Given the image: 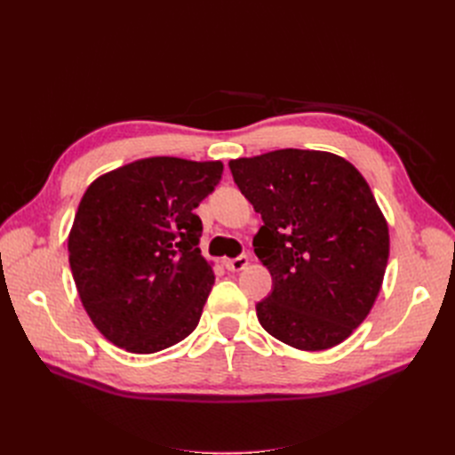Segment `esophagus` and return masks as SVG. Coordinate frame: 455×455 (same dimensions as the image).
Masks as SVG:
<instances>
[{"mask_svg":"<svg viewBox=\"0 0 455 455\" xmlns=\"http://www.w3.org/2000/svg\"><path fill=\"white\" fill-rule=\"evenodd\" d=\"M224 266L228 271H241L244 269L246 266H249V256L246 254H241L237 258H231V259H226Z\"/></svg>","mask_w":455,"mask_h":455,"instance_id":"obj_1","label":"esophagus"}]
</instances>
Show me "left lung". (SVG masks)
<instances>
[{
    "instance_id": "left-lung-1",
    "label": "left lung",
    "mask_w": 455,
    "mask_h": 455,
    "mask_svg": "<svg viewBox=\"0 0 455 455\" xmlns=\"http://www.w3.org/2000/svg\"><path fill=\"white\" fill-rule=\"evenodd\" d=\"M261 214L254 252L273 279L259 324L301 351L347 339L374 306L389 259V228L363 174L328 151L277 149L229 161Z\"/></svg>"
}]
</instances>
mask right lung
Segmentation results:
<instances>
[{"mask_svg":"<svg viewBox=\"0 0 455 455\" xmlns=\"http://www.w3.org/2000/svg\"><path fill=\"white\" fill-rule=\"evenodd\" d=\"M220 161L148 157L96 178L68 237L77 292L114 346L149 355L194 332L214 284L201 256L199 203Z\"/></svg>","mask_w":455,"mask_h":455,"instance_id":"1","label":"right lung"}]
</instances>
